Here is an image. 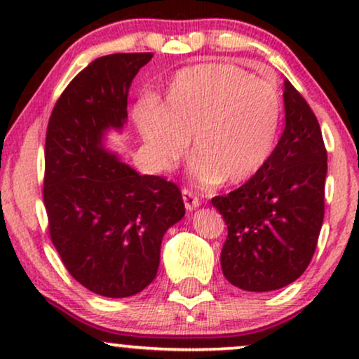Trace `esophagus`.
<instances>
[{
	"instance_id": "obj_1",
	"label": "esophagus",
	"mask_w": 359,
	"mask_h": 359,
	"mask_svg": "<svg viewBox=\"0 0 359 359\" xmlns=\"http://www.w3.org/2000/svg\"><path fill=\"white\" fill-rule=\"evenodd\" d=\"M182 199H184L185 209H189V211H192V209L199 208L201 205L199 196H197V194H194L192 191H189V189H184L182 191Z\"/></svg>"
}]
</instances>
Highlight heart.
Instances as JSON below:
<instances>
[{
  "mask_svg": "<svg viewBox=\"0 0 359 359\" xmlns=\"http://www.w3.org/2000/svg\"><path fill=\"white\" fill-rule=\"evenodd\" d=\"M280 119L277 84L229 64L182 69L162 108L137 114L140 133L160 168L174 167L192 138L196 174L224 184H241L262 170L273 151Z\"/></svg>",
  "mask_w": 359,
  "mask_h": 359,
  "instance_id": "1",
  "label": "heart"
}]
</instances>
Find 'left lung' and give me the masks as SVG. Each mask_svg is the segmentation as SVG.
<instances>
[{"instance_id": "left-lung-1", "label": "left lung", "mask_w": 359, "mask_h": 359, "mask_svg": "<svg viewBox=\"0 0 359 359\" xmlns=\"http://www.w3.org/2000/svg\"><path fill=\"white\" fill-rule=\"evenodd\" d=\"M285 130L258 174L211 203L228 238L222 273L250 292L277 290L311 263L324 221L327 151L314 111L290 81L283 89Z\"/></svg>"}]
</instances>
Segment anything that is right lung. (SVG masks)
<instances>
[{
	"instance_id": "add662e5",
	"label": "right lung",
	"mask_w": 359,
	"mask_h": 359,
	"mask_svg": "<svg viewBox=\"0 0 359 359\" xmlns=\"http://www.w3.org/2000/svg\"><path fill=\"white\" fill-rule=\"evenodd\" d=\"M154 53L90 62L53 106L45 137L43 204L57 253L81 285L102 297L138 294L154 282L163 234L185 214L182 192L140 175L101 145L128 118V90Z\"/></svg>"
}]
</instances>
